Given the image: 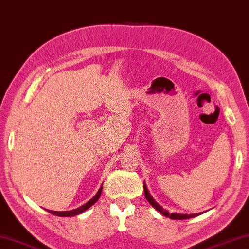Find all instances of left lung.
<instances>
[{
	"instance_id": "left-lung-1",
	"label": "left lung",
	"mask_w": 249,
	"mask_h": 249,
	"mask_svg": "<svg viewBox=\"0 0 249 249\" xmlns=\"http://www.w3.org/2000/svg\"><path fill=\"white\" fill-rule=\"evenodd\" d=\"M143 191H144V197H146V199L148 200V202L150 203V205L155 208L157 211H159L161 214H163L165 216H168L170 219H173V220H185V219H189V218H194V216H197L201 213H195V214H182V213H170L168 210H165L162 208L159 203H158L155 199H153L152 196L150 195V193H149L148 188H147V185L146 183H143Z\"/></svg>"
}]
</instances>
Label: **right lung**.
<instances>
[{
	"label": "right lung",
	"instance_id": "add662e5",
	"mask_svg": "<svg viewBox=\"0 0 249 249\" xmlns=\"http://www.w3.org/2000/svg\"><path fill=\"white\" fill-rule=\"evenodd\" d=\"M101 192H102V186L100 187V189H99L98 193L96 194V196H94L93 198H91V199H90L87 203H85V205L77 208V209L70 210V211H52V210H48V209H46V210L48 212H50V213H52L54 215H57V216H74V215H77V214L81 213V212H84V211L87 210L88 208H90V207L93 205V203H96L98 201L99 198H100Z\"/></svg>",
	"mask_w": 249,
	"mask_h": 249
}]
</instances>
